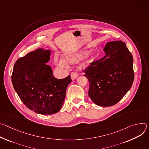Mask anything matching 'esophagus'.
I'll list each match as a JSON object with an SVG mask.
<instances>
[{"mask_svg":"<svg viewBox=\"0 0 149 149\" xmlns=\"http://www.w3.org/2000/svg\"><path fill=\"white\" fill-rule=\"evenodd\" d=\"M78 76H79V74H78V73H77V72H72L71 73V74H70V76H71V79H72V80H75L77 77H78Z\"/></svg>","mask_w":149,"mask_h":149,"instance_id":"1","label":"esophagus"}]
</instances>
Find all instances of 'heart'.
<instances>
[{
  "label": "heart",
  "mask_w": 149,
  "mask_h": 149,
  "mask_svg": "<svg viewBox=\"0 0 149 149\" xmlns=\"http://www.w3.org/2000/svg\"><path fill=\"white\" fill-rule=\"evenodd\" d=\"M89 51H84V52H81L74 55H68L65 57V61L68 62L69 63L74 64L80 61L82 59H84L89 54ZM95 57L93 55H92L91 56L89 57L87 62L88 63H91L95 60ZM56 63L57 66L61 68H64L66 66V63L65 61L63 59L57 60Z\"/></svg>",
  "instance_id": "b5f03b06"
}]
</instances>
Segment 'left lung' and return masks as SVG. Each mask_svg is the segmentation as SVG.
Segmentation results:
<instances>
[{"mask_svg":"<svg viewBox=\"0 0 149 149\" xmlns=\"http://www.w3.org/2000/svg\"><path fill=\"white\" fill-rule=\"evenodd\" d=\"M103 49L105 55L84 72L92 101L98 106L110 107L118 103L133 85V58L122 41L108 42Z\"/></svg>","mask_w":149,"mask_h":149,"instance_id":"1","label":"left lung"}]
</instances>
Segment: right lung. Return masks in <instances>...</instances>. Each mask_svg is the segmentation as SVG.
Instances as JSON below:
<instances>
[{
	"label": "right lung",
	"mask_w": 149,
	"mask_h": 149,
	"mask_svg": "<svg viewBox=\"0 0 149 149\" xmlns=\"http://www.w3.org/2000/svg\"><path fill=\"white\" fill-rule=\"evenodd\" d=\"M49 49L38 48L14 64L12 82L21 100L29 109L42 115L58 112L63 104L70 76L58 79L53 75Z\"/></svg>",
	"instance_id": "right-lung-1"
}]
</instances>
